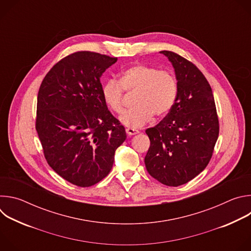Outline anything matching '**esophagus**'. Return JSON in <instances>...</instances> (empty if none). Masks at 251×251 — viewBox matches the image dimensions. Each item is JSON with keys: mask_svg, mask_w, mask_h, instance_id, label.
<instances>
[{"mask_svg": "<svg viewBox=\"0 0 251 251\" xmlns=\"http://www.w3.org/2000/svg\"><path fill=\"white\" fill-rule=\"evenodd\" d=\"M126 133H127V135H129V136H133V135L138 134V133H139V131H138V130H136V129L127 128V129H126Z\"/></svg>", "mask_w": 251, "mask_h": 251, "instance_id": "esophagus-1", "label": "esophagus"}]
</instances>
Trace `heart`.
Wrapping results in <instances>:
<instances>
[{
	"label": "heart",
	"mask_w": 251,
	"mask_h": 251,
	"mask_svg": "<svg viewBox=\"0 0 251 251\" xmlns=\"http://www.w3.org/2000/svg\"><path fill=\"white\" fill-rule=\"evenodd\" d=\"M124 90L136 91L133 108L124 112L119 121L126 127L137 129L157 117L167 115L174 107L177 95V83L168 70L146 64H133L125 68L116 79L106 80L101 95L108 108L120 114L124 109Z\"/></svg>",
	"instance_id": "obj_1"
}]
</instances>
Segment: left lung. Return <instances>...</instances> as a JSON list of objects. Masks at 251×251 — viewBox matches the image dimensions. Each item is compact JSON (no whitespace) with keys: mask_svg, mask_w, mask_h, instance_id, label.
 I'll use <instances>...</instances> for the list:
<instances>
[{"mask_svg":"<svg viewBox=\"0 0 251 251\" xmlns=\"http://www.w3.org/2000/svg\"><path fill=\"white\" fill-rule=\"evenodd\" d=\"M172 62L177 83L175 105L155 127L148 128V173L160 183L184 185L207 166L216 145L219 118L211 87L201 71L173 51H160Z\"/></svg>","mask_w":251,"mask_h":251,"instance_id":"obj_1","label":"left lung"}]
</instances>
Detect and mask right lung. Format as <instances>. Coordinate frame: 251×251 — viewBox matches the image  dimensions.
<instances>
[{"mask_svg": "<svg viewBox=\"0 0 251 251\" xmlns=\"http://www.w3.org/2000/svg\"><path fill=\"white\" fill-rule=\"evenodd\" d=\"M116 61L92 51L71 53L52 66L39 90L35 129L46 160L78 187L93 186L109 174L126 139L101 95L100 77Z\"/></svg>", "mask_w": 251, "mask_h": 251, "instance_id": "right-lung-1", "label": "right lung"}]
</instances>
